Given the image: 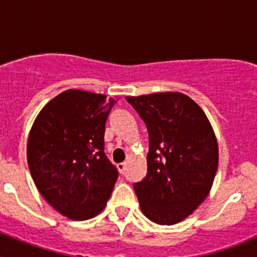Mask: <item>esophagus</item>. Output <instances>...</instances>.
Segmentation results:
<instances>
[{
    "label": "esophagus",
    "instance_id": "1",
    "mask_svg": "<svg viewBox=\"0 0 257 257\" xmlns=\"http://www.w3.org/2000/svg\"><path fill=\"white\" fill-rule=\"evenodd\" d=\"M117 169L119 170V172H121V174H123L124 170H126V162L118 163V165H117Z\"/></svg>",
    "mask_w": 257,
    "mask_h": 257
}]
</instances>
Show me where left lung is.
Returning <instances> with one entry per match:
<instances>
[{
    "label": "left lung",
    "mask_w": 257,
    "mask_h": 257,
    "mask_svg": "<svg viewBox=\"0 0 257 257\" xmlns=\"http://www.w3.org/2000/svg\"><path fill=\"white\" fill-rule=\"evenodd\" d=\"M147 124L148 172L134 184L140 208L151 221L174 225L208 196L219 165V145L207 115L178 91L127 96Z\"/></svg>",
    "instance_id": "1"
}]
</instances>
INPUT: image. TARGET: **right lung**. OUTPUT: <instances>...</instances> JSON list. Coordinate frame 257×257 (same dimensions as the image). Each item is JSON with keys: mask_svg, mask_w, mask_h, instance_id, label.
Here are the masks:
<instances>
[{"mask_svg": "<svg viewBox=\"0 0 257 257\" xmlns=\"http://www.w3.org/2000/svg\"><path fill=\"white\" fill-rule=\"evenodd\" d=\"M115 100L65 90L41 109L29 131L32 179L45 201L72 220L100 213L114 188L118 172L104 153V131Z\"/></svg>", "mask_w": 257, "mask_h": 257, "instance_id": "1", "label": "right lung"}]
</instances>
